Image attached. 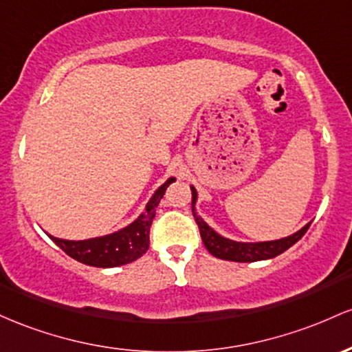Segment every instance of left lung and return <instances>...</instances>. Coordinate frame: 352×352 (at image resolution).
Here are the masks:
<instances>
[{
	"label": "left lung",
	"mask_w": 352,
	"mask_h": 352,
	"mask_svg": "<svg viewBox=\"0 0 352 352\" xmlns=\"http://www.w3.org/2000/svg\"><path fill=\"white\" fill-rule=\"evenodd\" d=\"M192 192V216H195L197 226H199L201 239H203L206 250L211 252L214 258L226 259V261L234 263H254V261H264V259H271L279 256L281 252L289 250L293 244L298 243L302 238L304 232L307 231L311 223L302 226L299 231L293 232V234L286 236L281 239H272V241H234L221 236L218 231H214L209 224L201 218L196 212V201H197V191L191 184Z\"/></svg>",
	"instance_id": "left-lung-1"
}]
</instances>
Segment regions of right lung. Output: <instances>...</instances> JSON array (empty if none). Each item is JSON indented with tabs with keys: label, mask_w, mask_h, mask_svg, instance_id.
<instances>
[{
	"label": "right lung",
	"mask_w": 352,
	"mask_h": 352,
	"mask_svg": "<svg viewBox=\"0 0 352 352\" xmlns=\"http://www.w3.org/2000/svg\"><path fill=\"white\" fill-rule=\"evenodd\" d=\"M173 181H176V177H168L149 197L143 212L131 223L126 224L124 228L118 229V231L80 241L56 238L50 232H46V234L66 254L82 264H88V266L118 267L136 261L138 258H141L148 251L149 226H151L153 218H155L156 208L160 204L161 197L164 196V191Z\"/></svg>",
	"instance_id": "1"
}]
</instances>
